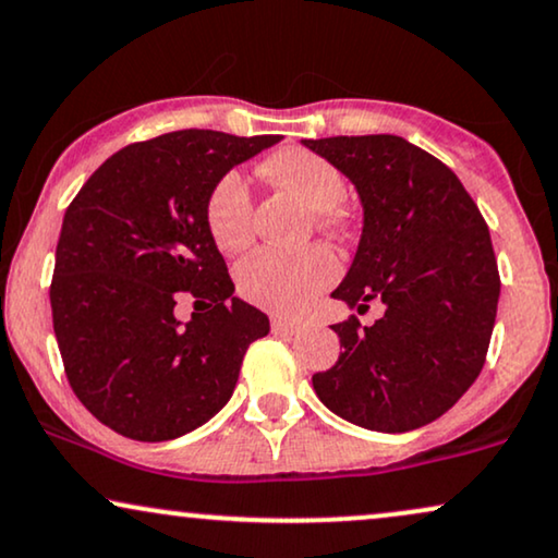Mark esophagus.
Here are the masks:
<instances>
[{
  "instance_id": "obj_1",
  "label": "esophagus",
  "mask_w": 558,
  "mask_h": 558,
  "mask_svg": "<svg viewBox=\"0 0 558 558\" xmlns=\"http://www.w3.org/2000/svg\"><path fill=\"white\" fill-rule=\"evenodd\" d=\"M270 327L275 335H295L301 329V324L295 319H286V316H272Z\"/></svg>"
}]
</instances>
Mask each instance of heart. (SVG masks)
<instances>
[{"mask_svg":"<svg viewBox=\"0 0 558 558\" xmlns=\"http://www.w3.org/2000/svg\"><path fill=\"white\" fill-rule=\"evenodd\" d=\"M263 172L316 210L322 227H337L342 221L340 203L348 185L340 169L322 154L288 146L265 159ZM206 227L214 244L227 255H236L252 242V193L242 172L221 174L210 187ZM337 272L340 265L327 246L314 244L299 252L257 250L239 263L236 291L267 312L291 314L335 283Z\"/></svg>","mask_w":558,"mask_h":558,"instance_id":"heart-1","label":"heart"}]
</instances>
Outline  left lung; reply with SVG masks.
Masks as SVG:
<instances>
[{
  "label": "left lung",
  "mask_w": 558,
  "mask_h": 558,
  "mask_svg": "<svg viewBox=\"0 0 558 558\" xmlns=\"http://www.w3.org/2000/svg\"><path fill=\"white\" fill-rule=\"evenodd\" d=\"M357 190L363 234L331 291L357 314L335 324L342 352L314 373L322 404L376 433H407L446 414L484 368L495 329L499 272L489 229L466 187L407 138H303Z\"/></svg>",
  "instance_id": "8db88e82"
}]
</instances>
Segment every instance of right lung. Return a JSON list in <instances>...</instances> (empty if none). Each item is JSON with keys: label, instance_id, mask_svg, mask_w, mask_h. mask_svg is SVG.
Instances as JSON below:
<instances>
[{"label": "right lung", "instance_id": "add662e5", "mask_svg": "<svg viewBox=\"0 0 558 558\" xmlns=\"http://www.w3.org/2000/svg\"><path fill=\"white\" fill-rule=\"evenodd\" d=\"M280 136L174 131L125 146L84 182L61 223L53 331L76 399L131 440L206 425L234 393L270 319L234 295L206 227V197ZM209 312L180 323V294Z\"/></svg>", "mask_w": 558, "mask_h": 558}]
</instances>
